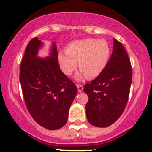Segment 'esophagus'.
<instances>
[{"mask_svg": "<svg viewBox=\"0 0 152 152\" xmlns=\"http://www.w3.org/2000/svg\"><path fill=\"white\" fill-rule=\"evenodd\" d=\"M76 86H77V88H78V92H81L82 91H83V87L81 84H76Z\"/></svg>", "mask_w": 152, "mask_h": 152, "instance_id": "esophagus-1", "label": "esophagus"}]
</instances>
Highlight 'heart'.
<instances>
[{
	"mask_svg": "<svg viewBox=\"0 0 152 152\" xmlns=\"http://www.w3.org/2000/svg\"><path fill=\"white\" fill-rule=\"evenodd\" d=\"M111 54V48L105 40H79L70 43L66 53L58 54L59 65L64 74L71 76L75 69L81 70L76 78L86 76L92 79L101 74L107 65Z\"/></svg>",
	"mask_w": 152,
	"mask_h": 152,
	"instance_id": "obj_1",
	"label": "heart"
}]
</instances>
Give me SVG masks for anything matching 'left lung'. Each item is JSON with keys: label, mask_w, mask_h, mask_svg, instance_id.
<instances>
[{"label": "left lung", "mask_w": 152, "mask_h": 152, "mask_svg": "<svg viewBox=\"0 0 152 152\" xmlns=\"http://www.w3.org/2000/svg\"><path fill=\"white\" fill-rule=\"evenodd\" d=\"M132 81V66L126 50L114 38L113 52L105 69L83 88L88 96L86 114L91 124L108 127L121 116L128 102Z\"/></svg>", "instance_id": "8db88e82"}]
</instances>
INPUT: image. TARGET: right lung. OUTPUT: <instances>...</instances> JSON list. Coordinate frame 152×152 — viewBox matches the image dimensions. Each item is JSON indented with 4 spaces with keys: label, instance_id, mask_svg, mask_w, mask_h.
I'll list each match as a JSON object with an SVG mask.
<instances>
[{
    "label": "right lung",
    "instance_id": "add662e5",
    "mask_svg": "<svg viewBox=\"0 0 152 152\" xmlns=\"http://www.w3.org/2000/svg\"><path fill=\"white\" fill-rule=\"evenodd\" d=\"M41 46L36 37L27 45L19 79L26 106L33 118L47 129L56 130L66 124L78 89L60 69L55 43L46 58L37 57Z\"/></svg>",
    "mask_w": 152,
    "mask_h": 152
}]
</instances>
